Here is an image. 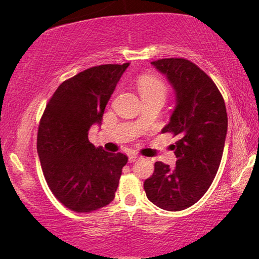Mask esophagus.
<instances>
[{"instance_id": "1", "label": "esophagus", "mask_w": 259, "mask_h": 259, "mask_svg": "<svg viewBox=\"0 0 259 259\" xmlns=\"http://www.w3.org/2000/svg\"><path fill=\"white\" fill-rule=\"evenodd\" d=\"M140 159H142V156H139L137 154H133V155L129 156V162H135V161L140 160Z\"/></svg>"}]
</instances>
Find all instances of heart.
<instances>
[{
	"instance_id": "obj_1",
	"label": "heart",
	"mask_w": 259,
	"mask_h": 259,
	"mask_svg": "<svg viewBox=\"0 0 259 259\" xmlns=\"http://www.w3.org/2000/svg\"><path fill=\"white\" fill-rule=\"evenodd\" d=\"M137 87L142 99L160 98L165 99L166 87L159 78L152 75H142L137 78Z\"/></svg>"
}]
</instances>
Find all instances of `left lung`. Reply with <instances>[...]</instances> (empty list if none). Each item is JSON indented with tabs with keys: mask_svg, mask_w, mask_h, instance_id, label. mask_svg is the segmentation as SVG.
<instances>
[{
	"mask_svg": "<svg viewBox=\"0 0 259 259\" xmlns=\"http://www.w3.org/2000/svg\"><path fill=\"white\" fill-rule=\"evenodd\" d=\"M151 64L176 95L162 133L179 139L171 145L176 165L155 162L154 174L144 183V190L156 207L181 211L202 198L218 171L227 134L226 107L213 81L190 60L165 58Z\"/></svg>",
	"mask_w": 259,
	"mask_h": 259,
	"instance_id": "left-lung-1",
	"label": "left lung"
}]
</instances>
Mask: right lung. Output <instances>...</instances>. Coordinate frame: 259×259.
Masks as SVG:
<instances>
[{
	"mask_svg": "<svg viewBox=\"0 0 259 259\" xmlns=\"http://www.w3.org/2000/svg\"><path fill=\"white\" fill-rule=\"evenodd\" d=\"M129 63L100 65L64 81L38 125L37 154L46 181L65 207L90 212L112 202L128 156L96 148L88 135Z\"/></svg>",
	"mask_w": 259,
	"mask_h": 259,
	"instance_id": "right-lung-1",
	"label": "right lung"
}]
</instances>
